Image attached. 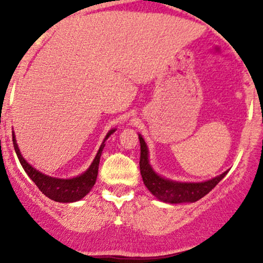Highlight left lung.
<instances>
[{"instance_id": "left-lung-1", "label": "left lung", "mask_w": 263, "mask_h": 263, "mask_svg": "<svg viewBox=\"0 0 263 263\" xmlns=\"http://www.w3.org/2000/svg\"><path fill=\"white\" fill-rule=\"evenodd\" d=\"M138 138H140L141 144L140 171L144 185L148 188L149 192L156 198H158L162 201H165V203L178 204L186 203V201H190V203L197 201L199 199L205 197L211 189L215 188L216 184L228 173V172H225L221 176L203 183H178L163 179L151 168L148 163V149H147L143 138L141 136H138Z\"/></svg>"}]
</instances>
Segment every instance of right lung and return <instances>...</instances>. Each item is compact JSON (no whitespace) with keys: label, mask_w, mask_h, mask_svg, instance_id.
I'll use <instances>...</instances> for the list:
<instances>
[{"label":"right lung","mask_w":263,"mask_h":263,"mask_svg":"<svg viewBox=\"0 0 263 263\" xmlns=\"http://www.w3.org/2000/svg\"><path fill=\"white\" fill-rule=\"evenodd\" d=\"M115 129H111L108 132L106 138L111 134H114ZM105 138V140H106ZM12 141H13V147L16 151L18 159H20L21 164H22L23 170L28 174V177L34 182L35 185L38 186L39 190L49 199L54 201H60V203H71V201H78L81 198H84L87 193L91 190L93 184L96 182V177H98L99 171V163H100V157L104 149L105 144L102 143L100 149H99L98 155L95 159L90 165V168L85 173L81 176L73 178V179H58V178H52L42 174L41 172L35 171L31 164L26 162V159L21 156L20 149L14 140V135L12 134Z\"/></svg>","instance_id":"1"}]
</instances>
